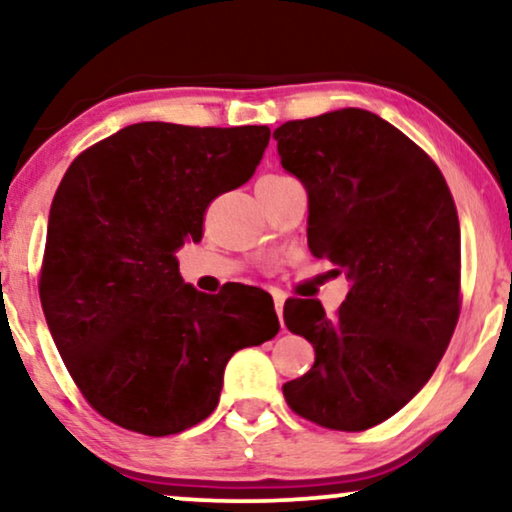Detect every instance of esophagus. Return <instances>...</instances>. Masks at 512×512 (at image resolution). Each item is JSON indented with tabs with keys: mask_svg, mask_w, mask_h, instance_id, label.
Instances as JSON below:
<instances>
[{
	"mask_svg": "<svg viewBox=\"0 0 512 512\" xmlns=\"http://www.w3.org/2000/svg\"><path fill=\"white\" fill-rule=\"evenodd\" d=\"M272 300H275V310H277V317L282 321V314H284V303H286V296L282 291H272Z\"/></svg>",
	"mask_w": 512,
	"mask_h": 512,
	"instance_id": "1",
	"label": "esophagus"
}]
</instances>
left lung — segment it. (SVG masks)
Listing matches in <instances>:
<instances>
[{"label":"left lung","instance_id":"left-lung-1","mask_svg":"<svg viewBox=\"0 0 512 512\" xmlns=\"http://www.w3.org/2000/svg\"><path fill=\"white\" fill-rule=\"evenodd\" d=\"M282 167L307 191V244L349 279L338 317L291 298L284 324L314 366L284 384L293 412L335 431H366L415 398L459 319L457 207L436 163L366 109L275 130Z\"/></svg>","mask_w":512,"mask_h":512}]
</instances>
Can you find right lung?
I'll return each instance as SVG.
<instances>
[{
  "mask_svg": "<svg viewBox=\"0 0 512 512\" xmlns=\"http://www.w3.org/2000/svg\"><path fill=\"white\" fill-rule=\"evenodd\" d=\"M268 125L135 123L90 146L55 193L39 296L86 401L123 429L170 436L209 417L237 349L279 331L270 293L207 296L179 275L216 195L254 177Z\"/></svg>",
  "mask_w": 512,
  "mask_h": 512,
  "instance_id": "obj_1",
  "label": "right lung"
}]
</instances>
